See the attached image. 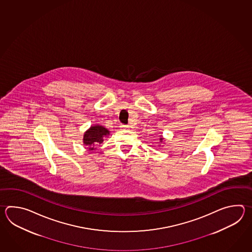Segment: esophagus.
Instances as JSON below:
<instances>
[{
	"mask_svg": "<svg viewBox=\"0 0 252 252\" xmlns=\"http://www.w3.org/2000/svg\"><path fill=\"white\" fill-rule=\"evenodd\" d=\"M120 127L123 128V129H126V128H128V125H125V124H121V126H120Z\"/></svg>",
	"mask_w": 252,
	"mask_h": 252,
	"instance_id": "esophagus-1",
	"label": "esophagus"
}]
</instances>
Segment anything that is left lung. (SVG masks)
I'll use <instances>...</instances> for the list:
<instances>
[{
  "instance_id": "1",
  "label": "left lung",
  "mask_w": 252,
  "mask_h": 252,
  "mask_svg": "<svg viewBox=\"0 0 252 252\" xmlns=\"http://www.w3.org/2000/svg\"><path fill=\"white\" fill-rule=\"evenodd\" d=\"M159 140H160V142H163V138H160V139H159Z\"/></svg>"
}]
</instances>
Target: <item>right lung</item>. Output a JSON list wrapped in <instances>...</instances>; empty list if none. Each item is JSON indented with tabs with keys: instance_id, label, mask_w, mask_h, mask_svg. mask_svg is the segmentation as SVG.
Listing matches in <instances>:
<instances>
[{
	"instance_id": "add662e5",
	"label": "right lung",
	"mask_w": 252,
	"mask_h": 252,
	"mask_svg": "<svg viewBox=\"0 0 252 252\" xmlns=\"http://www.w3.org/2000/svg\"><path fill=\"white\" fill-rule=\"evenodd\" d=\"M110 131L102 125L91 126L84 134V144L88 147V150H94L95 145L101 144L103 138L107 137Z\"/></svg>"
}]
</instances>
